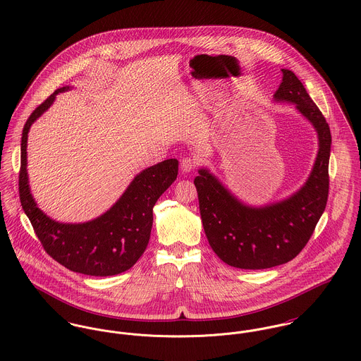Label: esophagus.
<instances>
[{"label": "esophagus", "instance_id": "1", "mask_svg": "<svg viewBox=\"0 0 361 361\" xmlns=\"http://www.w3.org/2000/svg\"><path fill=\"white\" fill-rule=\"evenodd\" d=\"M196 166H197L196 159H193V158H190V157H186V158H183V159L180 161V169H182L183 172H186V173L192 172Z\"/></svg>", "mask_w": 361, "mask_h": 361}]
</instances>
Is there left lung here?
Here are the masks:
<instances>
[{"mask_svg": "<svg viewBox=\"0 0 361 361\" xmlns=\"http://www.w3.org/2000/svg\"><path fill=\"white\" fill-rule=\"evenodd\" d=\"M276 102L296 104L318 135V154L305 186L289 199L265 207L240 203L207 169L195 178L200 215L208 243L231 267L265 269L296 257L319 221L329 192V126L298 76L282 69Z\"/></svg>", "mask_w": 361, "mask_h": 361, "instance_id": "obj_1", "label": "left lung"}]
</instances>
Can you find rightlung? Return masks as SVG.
<instances>
[{"instance_id": "1", "label": "right lung", "mask_w": 361, "mask_h": 361, "mask_svg": "<svg viewBox=\"0 0 361 361\" xmlns=\"http://www.w3.org/2000/svg\"><path fill=\"white\" fill-rule=\"evenodd\" d=\"M58 89L27 118L20 143L19 199L50 257L65 268L92 276H109L132 268L145 253L153 226V207L178 176V159L171 158L142 171L121 199L99 218L85 224H61L33 200L27 183L26 147L32 123L47 111Z\"/></svg>"}]
</instances>
